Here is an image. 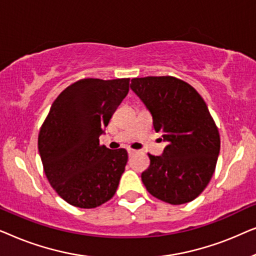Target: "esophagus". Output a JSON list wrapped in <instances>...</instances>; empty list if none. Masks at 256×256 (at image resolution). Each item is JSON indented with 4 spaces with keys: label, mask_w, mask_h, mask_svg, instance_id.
I'll return each instance as SVG.
<instances>
[{
    "label": "esophagus",
    "mask_w": 256,
    "mask_h": 256,
    "mask_svg": "<svg viewBox=\"0 0 256 256\" xmlns=\"http://www.w3.org/2000/svg\"><path fill=\"white\" fill-rule=\"evenodd\" d=\"M127 152H128L129 155H132V154L136 152V150H135V149H132V148H128Z\"/></svg>",
    "instance_id": "34e87169"
}]
</instances>
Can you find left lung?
Masks as SVG:
<instances>
[{"label": "left lung", "instance_id": "left-lung-1", "mask_svg": "<svg viewBox=\"0 0 256 256\" xmlns=\"http://www.w3.org/2000/svg\"><path fill=\"white\" fill-rule=\"evenodd\" d=\"M130 88L152 116L156 132L168 146L162 156L148 154L141 174L154 197L172 205L198 197L214 174L220 136L205 101L183 80L171 76L132 79Z\"/></svg>", "mask_w": 256, "mask_h": 256}]
</instances>
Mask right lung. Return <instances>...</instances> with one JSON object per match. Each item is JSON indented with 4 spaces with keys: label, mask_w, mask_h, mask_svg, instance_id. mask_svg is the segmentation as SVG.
Listing matches in <instances>:
<instances>
[{
    "label": "right lung",
    "mask_w": 256,
    "mask_h": 256,
    "mask_svg": "<svg viewBox=\"0 0 256 256\" xmlns=\"http://www.w3.org/2000/svg\"><path fill=\"white\" fill-rule=\"evenodd\" d=\"M129 78H86L52 104L38 135L44 172L54 191L76 208H94L116 192L127 150L100 144L112 115L129 92Z\"/></svg>",
    "instance_id": "1"
}]
</instances>
